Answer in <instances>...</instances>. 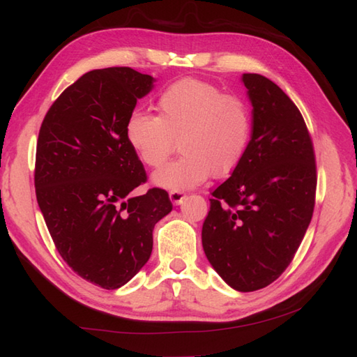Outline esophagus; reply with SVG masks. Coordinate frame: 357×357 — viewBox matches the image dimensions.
Listing matches in <instances>:
<instances>
[{
	"label": "esophagus",
	"instance_id": "34e87169",
	"mask_svg": "<svg viewBox=\"0 0 357 357\" xmlns=\"http://www.w3.org/2000/svg\"><path fill=\"white\" fill-rule=\"evenodd\" d=\"M185 198H186V192H183V190H171L169 192V199L174 205H180Z\"/></svg>",
	"mask_w": 357,
	"mask_h": 357
}]
</instances>
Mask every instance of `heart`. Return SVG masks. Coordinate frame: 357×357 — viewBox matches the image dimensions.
<instances>
[{
    "label": "heart",
    "instance_id": "b5f03b06",
    "mask_svg": "<svg viewBox=\"0 0 357 357\" xmlns=\"http://www.w3.org/2000/svg\"><path fill=\"white\" fill-rule=\"evenodd\" d=\"M158 116L135 110L125 138L138 160L160 167L178 139L181 155L153 174L155 185L172 190L201 185L211 174L225 177L241 164L253 134L250 105L238 95L198 79H181L160 92Z\"/></svg>",
    "mask_w": 357,
    "mask_h": 357
}]
</instances>
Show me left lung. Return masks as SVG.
Here are the masks:
<instances>
[{"instance_id":"1","label":"left lung","mask_w":357,"mask_h":357,"mask_svg":"<svg viewBox=\"0 0 357 357\" xmlns=\"http://www.w3.org/2000/svg\"><path fill=\"white\" fill-rule=\"evenodd\" d=\"M253 134L241 164L211 192L202 225L205 256L240 291L264 289L284 273L316 204L314 146L298 107L261 74H243Z\"/></svg>"}]
</instances>
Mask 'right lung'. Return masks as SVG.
Wrapping results in <instances>:
<instances>
[{
    "mask_svg": "<svg viewBox=\"0 0 357 357\" xmlns=\"http://www.w3.org/2000/svg\"><path fill=\"white\" fill-rule=\"evenodd\" d=\"M153 77L129 67L83 74L50 105L37 142L36 195L56 250L73 271L102 289L128 283L149 261L155 225L172 210L149 189L125 123Z\"/></svg>",
    "mask_w": 357,
    "mask_h": 357,
    "instance_id": "obj_1",
    "label": "right lung"
}]
</instances>
